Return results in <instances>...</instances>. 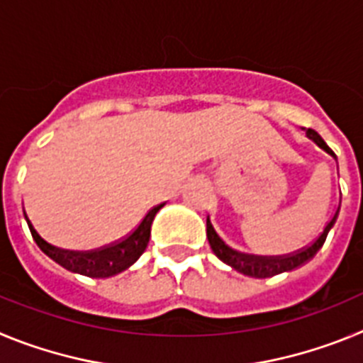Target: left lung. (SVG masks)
<instances>
[{
  "label": "left lung",
  "mask_w": 363,
  "mask_h": 363,
  "mask_svg": "<svg viewBox=\"0 0 363 363\" xmlns=\"http://www.w3.org/2000/svg\"><path fill=\"white\" fill-rule=\"evenodd\" d=\"M306 134L311 138V140H313L314 143H316V145L320 147V149L325 150L327 154H331L333 158L336 160L335 152L329 149V145L323 142L322 136H320L316 130L307 129ZM338 211H336L335 216L329 220V223H327L325 229H323V233L320 234L318 238L314 240L311 245H307V247H303V249H300V251L293 252V255L256 256V255H245V252L234 251V249H230V247L227 245V243L223 242L220 236H218V233L214 230L213 223H211L209 216H207V240H209L211 249H213L214 255H216L218 258L223 262V264L230 265L234 271L242 272V274H245V277H251V278H271V277H274V274L293 271V269H298L300 265L307 264V262H309V259L320 251V247L323 245V242H325L327 233L331 230V227L335 225L336 218H338Z\"/></svg>",
  "instance_id": "8db88e82"
}]
</instances>
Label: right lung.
<instances>
[{"mask_svg": "<svg viewBox=\"0 0 363 363\" xmlns=\"http://www.w3.org/2000/svg\"><path fill=\"white\" fill-rule=\"evenodd\" d=\"M163 205L165 203H160L156 207H152L145 214V218L140 221V225L129 236H125L123 240L111 243L107 247H99V249H94V251H67V249L50 245V243L45 242L40 234L36 233V229L32 227L27 214H25V220H27L32 238L38 243V247L50 259H54L56 264L62 265L63 269H67L70 272H78V274H83V277L89 278H108L118 274V272L125 271V269H129L143 255L150 238L152 220Z\"/></svg>", "mask_w": 363, "mask_h": 363, "instance_id": "add662e5", "label": "right lung"}]
</instances>
